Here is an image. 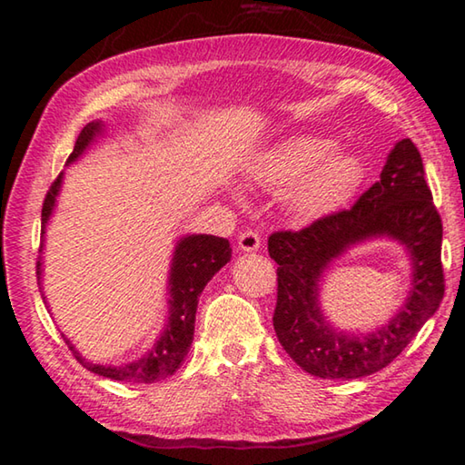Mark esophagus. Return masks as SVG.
<instances>
[{"label": "esophagus", "mask_w": 465, "mask_h": 465, "mask_svg": "<svg viewBox=\"0 0 465 465\" xmlns=\"http://www.w3.org/2000/svg\"><path fill=\"white\" fill-rule=\"evenodd\" d=\"M238 248L242 252H254V250H258V248H261V235H258L256 232H252V230L242 232L238 235Z\"/></svg>", "instance_id": "obj_1"}]
</instances>
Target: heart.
Wrapping results in <instances>:
<instances>
[{
  "instance_id": "obj_1",
  "label": "heart",
  "mask_w": 465,
  "mask_h": 465,
  "mask_svg": "<svg viewBox=\"0 0 465 465\" xmlns=\"http://www.w3.org/2000/svg\"><path fill=\"white\" fill-rule=\"evenodd\" d=\"M250 178L269 191H285L297 219L334 213L349 203L363 180V163L351 152L336 149L324 135H291L274 143L250 170Z\"/></svg>"
}]
</instances>
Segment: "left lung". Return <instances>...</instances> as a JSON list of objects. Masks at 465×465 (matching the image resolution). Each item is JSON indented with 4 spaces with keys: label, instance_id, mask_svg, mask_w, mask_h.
<instances>
[{
    "label": "left lung",
    "instance_id": "left-lung-1",
    "mask_svg": "<svg viewBox=\"0 0 465 465\" xmlns=\"http://www.w3.org/2000/svg\"><path fill=\"white\" fill-rule=\"evenodd\" d=\"M373 237L403 243L413 261V287L401 312L373 333H342L319 310V281L351 245ZM443 223L411 139L398 141L377 183L351 209L299 232H274L269 254L277 269L272 326L295 363L322 380H357L390 365L437 312L445 293L440 264Z\"/></svg>",
    "mask_w": 465,
    "mask_h": 465
}]
</instances>
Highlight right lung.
I'll use <instances>...</instances> for the list:
<instances>
[{"label": "right lung", "mask_w": 465, "mask_h": 465, "mask_svg": "<svg viewBox=\"0 0 465 465\" xmlns=\"http://www.w3.org/2000/svg\"><path fill=\"white\" fill-rule=\"evenodd\" d=\"M102 135V121L88 123L82 129L77 141L74 145V152L69 155L67 163L75 162L85 149H88L94 139ZM63 183V172L57 176V180L51 184L49 193L45 196L43 203V235L45 227L49 223V217L53 215L54 201L61 191ZM43 248V246H41ZM232 248L230 242L225 238H217V235H186L180 238L174 250V258H172L170 266V279H168V293H170V310H168V322L160 338L149 346V349L139 355L137 359L129 361L123 365H100L92 363V361L84 359L80 351H75V346L67 341L69 351L74 352L75 359L88 369V371L108 377L114 381H129V383H153L166 377L174 375L176 369L183 365L184 357L188 355V349L193 344L194 336V316H196V305H199V297L207 282L213 279V274L230 262ZM43 262L38 258L36 262V274L41 281ZM45 299V297H43ZM46 303V302H45Z\"/></svg>", "instance_id": "1"}]
</instances>
